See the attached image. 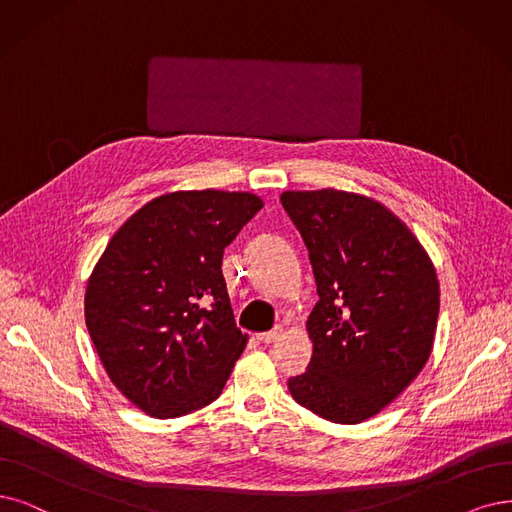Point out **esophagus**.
<instances>
[{"label": "esophagus", "mask_w": 512, "mask_h": 512, "mask_svg": "<svg viewBox=\"0 0 512 512\" xmlns=\"http://www.w3.org/2000/svg\"><path fill=\"white\" fill-rule=\"evenodd\" d=\"M282 335V327H274L272 331H266V333H257V339L261 344H272L274 339H278Z\"/></svg>", "instance_id": "1"}]
</instances>
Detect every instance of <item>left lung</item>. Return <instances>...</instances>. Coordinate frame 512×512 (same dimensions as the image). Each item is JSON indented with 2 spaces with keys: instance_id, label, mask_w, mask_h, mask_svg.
Masks as SVG:
<instances>
[{
  "instance_id": "obj_1",
  "label": "left lung",
  "mask_w": 512,
  "mask_h": 512,
  "mask_svg": "<svg viewBox=\"0 0 512 512\" xmlns=\"http://www.w3.org/2000/svg\"><path fill=\"white\" fill-rule=\"evenodd\" d=\"M308 246L318 301L312 358L293 399L335 424L380 413L422 371L439 318V280L409 227L380 202L342 189L285 192Z\"/></svg>"
}]
</instances>
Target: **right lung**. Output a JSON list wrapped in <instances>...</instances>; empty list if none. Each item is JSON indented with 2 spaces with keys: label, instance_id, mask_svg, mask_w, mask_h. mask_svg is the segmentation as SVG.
<instances>
[{
  "label": "right lung",
  "instance_id": "obj_1",
  "mask_svg": "<svg viewBox=\"0 0 512 512\" xmlns=\"http://www.w3.org/2000/svg\"><path fill=\"white\" fill-rule=\"evenodd\" d=\"M246 192H173L141 206L94 266L84 297L109 380L151 418L221 394L246 337L221 272L223 249L261 211Z\"/></svg>",
  "mask_w": 512,
  "mask_h": 512
}]
</instances>
